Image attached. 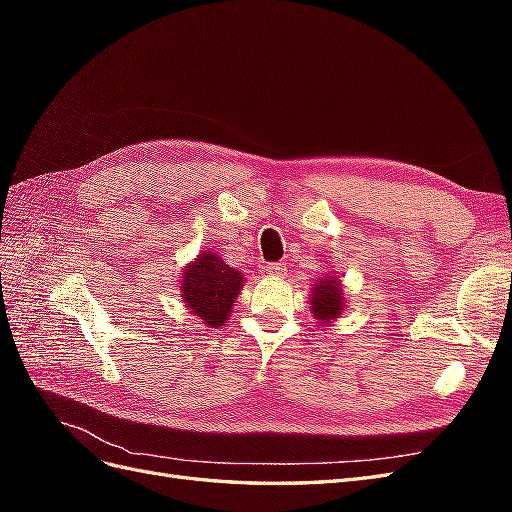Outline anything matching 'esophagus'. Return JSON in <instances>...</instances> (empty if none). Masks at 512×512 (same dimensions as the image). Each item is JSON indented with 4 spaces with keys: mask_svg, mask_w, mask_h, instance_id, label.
<instances>
[{
    "mask_svg": "<svg viewBox=\"0 0 512 512\" xmlns=\"http://www.w3.org/2000/svg\"><path fill=\"white\" fill-rule=\"evenodd\" d=\"M265 271L269 275H275V277H284L286 275V267L282 265V262H271V265H267Z\"/></svg>",
    "mask_w": 512,
    "mask_h": 512,
    "instance_id": "1",
    "label": "esophagus"
}]
</instances>
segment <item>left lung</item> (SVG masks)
Masks as SVG:
<instances>
[{
	"instance_id": "left-lung-1",
	"label": "left lung",
	"mask_w": 512,
	"mask_h": 512,
	"mask_svg": "<svg viewBox=\"0 0 512 512\" xmlns=\"http://www.w3.org/2000/svg\"><path fill=\"white\" fill-rule=\"evenodd\" d=\"M309 309L314 318L320 322V327H327L329 322L337 320L346 309V294L342 280L333 271H324L322 277H316V282L309 288Z\"/></svg>"
}]
</instances>
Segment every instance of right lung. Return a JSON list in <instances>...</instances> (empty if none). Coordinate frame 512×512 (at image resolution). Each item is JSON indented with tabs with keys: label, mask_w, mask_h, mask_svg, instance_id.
<instances>
[{
	"label": "right lung",
	"mask_w": 512,
	"mask_h": 512,
	"mask_svg": "<svg viewBox=\"0 0 512 512\" xmlns=\"http://www.w3.org/2000/svg\"><path fill=\"white\" fill-rule=\"evenodd\" d=\"M245 277L211 250L200 252L181 273L179 292L185 307L209 329L224 327Z\"/></svg>",
	"instance_id": "1"
}]
</instances>
